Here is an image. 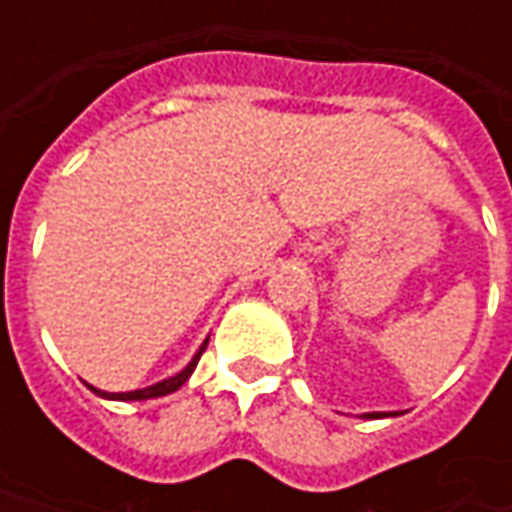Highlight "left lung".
<instances>
[{"label": "left lung", "instance_id": "1", "mask_svg": "<svg viewBox=\"0 0 512 512\" xmlns=\"http://www.w3.org/2000/svg\"><path fill=\"white\" fill-rule=\"evenodd\" d=\"M362 417L370 419V417H386V414H381V411H373V414H362Z\"/></svg>", "mask_w": 512, "mask_h": 512}]
</instances>
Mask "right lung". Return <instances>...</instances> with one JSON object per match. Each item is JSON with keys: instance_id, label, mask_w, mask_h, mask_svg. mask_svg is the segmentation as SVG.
I'll return each instance as SVG.
<instances>
[{"instance_id": "obj_1", "label": "right lung", "mask_w": 512, "mask_h": 512, "mask_svg": "<svg viewBox=\"0 0 512 512\" xmlns=\"http://www.w3.org/2000/svg\"><path fill=\"white\" fill-rule=\"evenodd\" d=\"M205 345H208V340L200 345V351L194 354V359H191L189 365L180 370L178 376L164 378V381H158V384H153V386H145V389H134V392H101V389H95V386H90V384H87V386L93 389L95 395L109 397V400H150V397H164V395H169V392L180 389V386L189 381V376L194 373V367H197V362H200L202 351H205Z\"/></svg>"}]
</instances>
